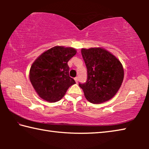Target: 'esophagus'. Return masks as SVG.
Listing matches in <instances>:
<instances>
[{"label":"esophagus","instance_id":"34e87169","mask_svg":"<svg viewBox=\"0 0 149 149\" xmlns=\"http://www.w3.org/2000/svg\"><path fill=\"white\" fill-rule=\"evenodd\" d=\"M74 79H75V82H76V83H77V82H78V77H75V78H74Z\"/></svg>","mask_w":149,"mask_h":149}]
</instances>
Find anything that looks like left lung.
<instances>
[{
  "label": "left lung",
  "mask_w": 149,
  "mask_h": 149,
  "mask_svg": "<svg viewBox=\"0 0 149 149\" xmlns=\"http://www.w3.org/2000/svg\"><path fill=\"white\" fill-rule=\"evenodd\" d=\"M81 54L87 70V79L79 85L90 102L102 103L114 97L123 80L121 62L101 48L82 49Z\"/></svg>",
  "instance_id": "left-lung-1"
}]
</instances>
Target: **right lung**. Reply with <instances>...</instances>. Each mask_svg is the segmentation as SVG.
Segmentation results:
<instances>
[{"label": "right lung", "instance_id": "add662e5", "mask_svg": "<svg viewBox=\"0 0 149 149\" xmlns=\"http://www.w3.org/2000/svg\"><path fill=\"white\" fill-rule=\"evenodd\" d=\"M76 54L74 48L54 47L43 52L33 63L29 79L37 94L50 102L58 101L75 84L70 77L68 62Z\"/></svg>", "mask_w": 149, "mask_h": 149}]
</instances>
